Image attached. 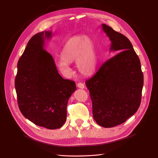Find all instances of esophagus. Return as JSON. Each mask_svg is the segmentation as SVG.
Segmentation results:
<instances>
[{"label": "esophagus", "instance_id": "34e87169", "mask_svg": "<svg viewBox=\"0 0 158 158\" xmlns=\"http://www.w3.org/2000/svg\"><path fill=\"white\" fill-rule=\"evenodd\" d=\"M77 86L79 88H81V89H84V84L82 82H79L77 84Z\"/></svg>", "mask_w": 158, "mask_h": 158}]
</instances>
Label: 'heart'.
<instances>
[{
	"label": "heart",
	"mask_w": 158,
	"mask_h": 158,
	"mask_svg": "<svg viewBox=\"0 0 158 158\" xmlns=\"http://www.w3.org/2000/svg\"><path fill=\"white\" fill-rule=\"evenodd\" d=\"M76 60L80 73L85 76H92L97 70L98 55L93 40L84 35L71 37L62 51V57L58 66L63 73L70 72L69 64Z\"/></svg>",
	"instance_id": "b5f03b06"
}]
</instances>
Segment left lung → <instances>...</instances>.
Segmentation results:
<instances>
[{
	"label": "left lung",
	"mask_w": 158,
	"mask_h": 158,
	"mask_svg": "<svg viewBox=\"0 0 158 158\" xmlns=\"http://www.w3.org/2000/svg\"><path fill=\"white\" fill-rule=\"evenodd\" d=\"M102 30L111 41L110 51H120L85 81L92 101L94 120L111 128L125 123L141 102L144 76L139 57L128 38L106 24Z\"/></svg>",
	"instance_id": "8db88e82"
}]
</instances>
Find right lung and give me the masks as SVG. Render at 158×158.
<instances>
[{
    "instance_id": "1",
    "label": "right lung",
    "mask_w": 158,
    "mask_h": 158,
    "mask_svg": "<svg viewBox=\"0 0 158 158\" xmlns=\"http://www.w3.org/2000/svg\"><path fill=\"white\" fill-rule=\"evenodd\" d=\"M51 31L36 33L28 41L17 64L15 88L21 113L37 126L59 128L66 119V107L76 89L74 81L61 77L45 50Z\"/></svg>"
}]
</instances>
